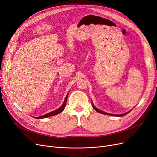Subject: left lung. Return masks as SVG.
Here are the masks:
<instances>
[{"instance_id":"left-lung-1","label":"left lung","mask_w":157,"mask_h":157,"mask_svg":"<svg viewBox=\"0 0 157 157\" xmlns=\"http://www.w3.org/2000/svg\"><path fill=\"white\" fill-rule=\"evenodd\" d=\"M91 105H92V106H93V108L94 109V110L96 111V112H99V113H102V114H105V115H109V116H117V117H123V116H125V115H127L128 113H129L131 112V110L129 111V112H126V113H123V114H113V113H107V112H103V111H102V110H99V109H97V108H96L95 106H94V103L92 102H91Z\"/></svg>"}]
</instances>
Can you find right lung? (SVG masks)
<instances>
[{
	"label": "right lung",
	"instance_id": "1",
	"mask_svg": "<svg viewBox=\"0 0 157 157\" xmlns=\"http://www.w3.org/2000/svg\"><path fill=\"white\" fill-rule=\"evenodd\" d=\"M69 91H68V93H67V95H66V99H65V100H64V101H63V104L62 105V106H61L60 108H58V109H56V110H54V111H52V112H49V113H46V114H45V115H44V116H42L33 117H34V118H36V119H44V118L48 117H51V116H55V115H56V114H58V113H60V112H62L64 110L65 107H66V102H67V99L68 95H69Z\"/></svg>",
	"mask_w": 157,
	"mask_h": 157
}]
</instances>
